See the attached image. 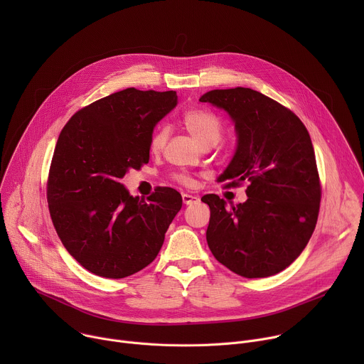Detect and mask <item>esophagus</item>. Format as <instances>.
Listing matches in <instances>:
<instances>
[{
  "label": "esophagus",
  "instance_id": "obj_1",
  "mask_svg": "<svg viewBox=\"0 0 364 364\" xmlns=\"http://www.w3.org/2000/svg\"><path fill=\"white\" fill-rule=\"evenodd\" d=\"M181 198H183V203H184L186 205L193 204V203H196V201L198 200V197L191 196V194H187V193H183V194H181Z\"/></svg>",
  "mask_w": 364,
  "mask_h": 364
}]
</instances>
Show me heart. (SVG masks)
Wrapping results in <instances>:
<instances>
[{
    "instance_id": "b5f03b06",
    "label": "heart",
    "mask_w": 364,
    "mask_h": 364,
    "mask_svg": "<svg viewBox=\"0 0 364 364\" xmlns=\"http://www.w3.org/2000/svg\"><path fill=\"white\" fill-rule=\"evenodd\" d=\"M183 124L186 129L191 134V136L201 145H216L223 134L225 127L222 121L210 111L205 109H188L183 114ZM170 129L167 127H160L155 129L149 138V151L155 155L163 152L167 141H168ZM174 180L186 187L193 186V178L186 174H176Z\"/></svg>"
}]
</instances>
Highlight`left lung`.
I'll return each instance as SVG.
<instances>
[{
    "label": "left lung",
    "instance_id": "left-lung-1",
    "mask_svg": "<svg viewBox=\"0 0 364 364\" xmlns=\"http://www.w3.org/2000/svg\"><path fill=\"white\" fill-rule=\"evenodd\" d=\"M200 102L225 109L237 149L219 181L246 184L247 200L226 207L216 194L207 245L218 261L245 278H265L289 267L313 235L321 201L314 146L301 119L279 102L249 87L216 89Z\"/></svg>",
    "mask_w": 364,
    "mask_h": 364
}]
</instances>
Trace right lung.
<instances>
[{
  "instance_id": "1",
  "label": "right lung",
  "mask_w": 364,
  "mask_h": 364,
  "mask_svg": "<svg viewBox=\"0 0 364 364\" xmlns=\"http://www.w3.org/2000/svg\"><path fill=\"white\" fill-rule=\"evenodd\" d=\"M176 105L174 90L128 87L77 111L59 135L47 178L50 218L68 252L97 277L148 267L181 209L171 187L145 200L119 183L148 163L152 129Z\"/></svg>"
}]
</instances>
